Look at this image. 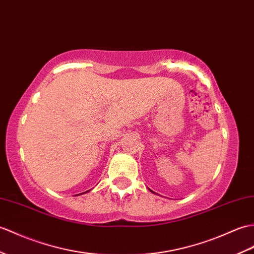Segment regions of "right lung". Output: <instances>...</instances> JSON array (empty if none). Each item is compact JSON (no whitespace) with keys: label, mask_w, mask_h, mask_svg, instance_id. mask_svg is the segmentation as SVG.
<instances>
[{"label":"right lung","mask_w":254,"mask_h":254,"mask_svg":"<svg viewBox=\"0 0 254 254\" xmlns=\"http://www.w3.org/2000/svg\"><path fill=\"white\" fill-rule=\"evenodd\" d=\"M85 192H87V191H85ZM79 194H82V193H79Z\"/></svg>","instance_id":"1"}]
</instances>
